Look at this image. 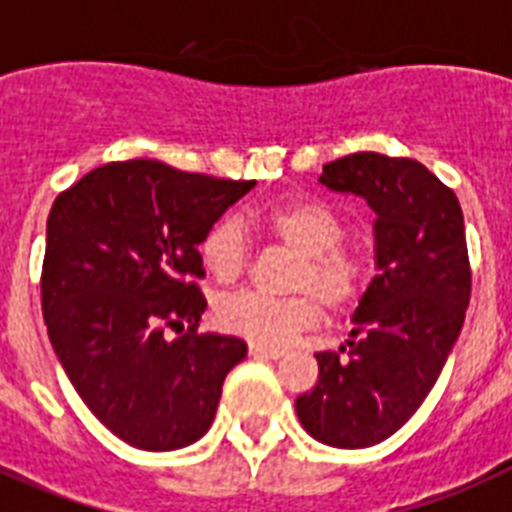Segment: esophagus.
Masks as SVG:
<instances>
[{
    "mask_svg": "<svg viewBox=\"0 0 512 512\" xmlns=\"http://www.w3.org/2000/svg\"><path fill=\"white\" fill-rule=\"evenodd\" d=\"M249 356H255V359H278V356H283V351L260 346V343H249Z\"/></svg>",
    "mask_w": 512,
    "mask_h": 512,
    "instance_id": "esophagus-1",
    "label": "esophagus"
}]
</instances>
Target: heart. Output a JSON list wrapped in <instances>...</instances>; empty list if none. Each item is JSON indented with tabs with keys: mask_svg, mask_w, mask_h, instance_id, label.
<instances>
[{
	"mask_svg": "<svg viewBox=\"0 0 512 512\" xmlns=\"http://www.w3.org/2000/svg\"><path fill=\"white\" fill-rule=\"evenodd\" d=\"M252 221L270 242L296 252L289 273L294 294L236 291L226 296L216 307V320L226 333L276 349L320 325L322 302L333 312H346L362 299L372 265L364 249L343 242L346 223L338 210L317 197H291L257 210ZM200 257L216 281H239L252 257L244 223L234 216L216 218L200 239Z\"/></svg>",
	"mask_w": 512,
	"mask_h": 512,
	"instance_id": "obj_1",
	"label": "heart"
}]
</instances>
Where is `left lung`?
Wrapping results in <instances>:
<instances>
[{"mask_svg":"<svg viewBox=\"0 0 512 512\" xmlns=\"http://www.w3.org/2000/svg\"><path fill=\"white\" fill-rule=\"evenodd\" d=\"M320 182L377 213L380 273L356 307L349 349L315 354L320 375L296 414L325 445L369 448L416 414L461 333L471 299L463 213L414 158L351 153L325 163Z\"/></svg>","mask_w":512,"mask_h":512,"instance_id":"8db88e82","label":"left lung"}]
</instances>
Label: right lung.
<instances>
[{
  "label": "right lung",
  "instance_id": "right-lung-1",
  "mask_svg": "<svg viewBox=\"0 0 512 512\" xmlns=\"http://www.w3.org/2000/svg\"><path fill=\"white\" fill-rule=\"evenodd\" d=\"M252 187L135 158L88 171L51 205L41 270L51 346L85 406L132 448L200 440L247 356L242 338L197 330L208 307L197 244Z\"/></svg>",
  "mask_w": 512,
  "mask_h": 512
}]
</instances>
